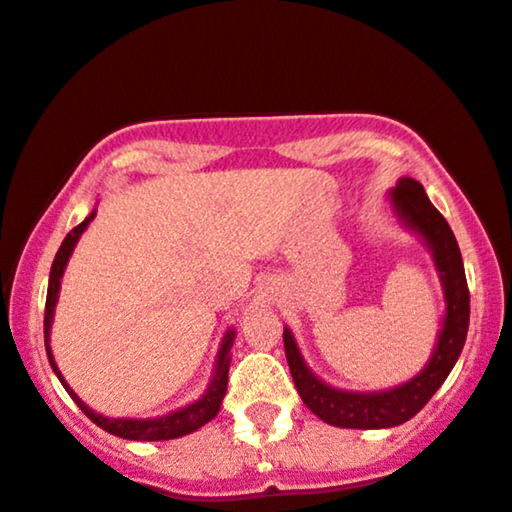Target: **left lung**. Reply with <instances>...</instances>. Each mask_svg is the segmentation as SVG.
<instances>
[{"instance_id":"1","label":"left lung","mask_w":512,"mask_h":512,"mask_svg":"<svg viewBox=\"0 0 512 512\" xmlns=\"http://www.w3.org/2000/svg\"><path fill=\"white\" fill-rule=\"evenodd\" d=\"M386 200L398 224L405 231L415 233L424 248L432 252L446 310L427 365L412 379L381 391H348L326 384L305 362L291 326H283V348H286L295 389L307 408L331 427L391 429L412 420L451 374L463 353L467 326H470V291H467L463 255L448 221L432 205L422 183L412 178H400L396 188L386 193Z\"/></svg>"}]
</instances>
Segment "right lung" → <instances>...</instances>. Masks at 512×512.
Listing matches in <instances>:
<instances>
[{"label":"right lung","instance_id":"right-lung-1","mask_svg":"<svg viewBox=\"0 0 512 512\" xmlns=\"http://www.w3.org/2000/svg\"><path fill=\"white\" fill-rule=\"evenodd\" d=\"M97 207L85 217L80 224L73 229L69 236L64 238L61 248L52 262V272H49V286H47V305H45V348L49 357V367L57 374L66 393L73 398V403L78 405L85 415L90 417L97 427L104 429V432L119 436V439L128 441H169L178 439V436H186L197 432L200 427H205L207 422H212L217 417L221 408V400L226 396V386H229V367H231V346L236 341V329H226L224 338H221V346L217 350V360H214L212 379H209L205 393L200 398H195L193 403L183 405V408H176L166 415L159 417H107L102 412L92 410L88 403H83V398L78 396L76 391L71 389L69 381L64 379V374L59 372L57 360L52 355V346H49V336H52V322H54V310H57L59 303V291H61V279H64L66 264H69L73 250H76L80 236H83L85 229L90 226V221L95 219Z\"/></svg>","mask_w":512,"mask_h":512}]
</instances>
